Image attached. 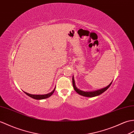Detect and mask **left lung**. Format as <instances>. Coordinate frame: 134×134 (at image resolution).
I'll return each instance as SVG.
<instances>
[{"instance_id":"left-lung-1","label":"left lung","mask_w":134,"mask_h":134,"mask_svg":"<svg viewBox=\"0 0 134 134\" xmlns=\"http://www.w3.org/2000/svg\"><path fill=\"white\" fill-rule=\"evenodd\" d=\"M112 82H113V81L109 84V85H108L107 87H104L103 88L96 90H93V91H85L77 88V87L75 85V82L74 75L72 76V85H73V87L75 90V91L77 94H79L80 95L86 96V97H88V98H92V97H95V96H96L100 95V94H102V93H103L104 91H106V90L110 87Z\"/></svg>"}]
</instances>
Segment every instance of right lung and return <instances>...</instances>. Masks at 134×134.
<instances>
[{"label":"right lung","instance_id":"add662e5","mask_svg":"<svg viewBox=\"0 0 134 134\" xmlns=\"http://www.w3.org/2000/svg\"><path fill=\"white\" fill-rule=\"evenodd\" d=\"M55 90V88L51 92H49V93H48V94H44V95H33V94H29V93H27L26 92H24H24L26 95H27L28 96H30V97L34 99H36V100H41V99H44L49 98V96H51L53 94V93L54 92Z\"/></svg>","mask_w":134,"mask_h":134}]
</instances>
